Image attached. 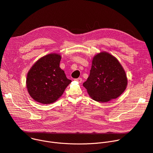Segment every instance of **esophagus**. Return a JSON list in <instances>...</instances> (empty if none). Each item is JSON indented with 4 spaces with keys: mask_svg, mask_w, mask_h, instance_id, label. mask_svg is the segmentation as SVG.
I'll return each instance as SVG.
<instances>
[{
    "mask_svg": "<svg viewBox=\"0 0 153 153\" xmlns=\"http://www.w3.org/2000/svg\"><path fill=\"white\" fill-rule=\"evenodd\" d=\"M75 81L79 82V83H81L82 81V78H81V77H79V78H77V79H75Z\"/></svg>",
    "mask_w": 153,
    "mask_h": 153,
    "instance_id": "34e87169",
    "label": "esophagus"
}]
</instances>
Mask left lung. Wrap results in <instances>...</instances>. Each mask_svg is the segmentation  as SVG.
I'll use <instances>...</instances> for the list:
<instances>
[{"instance_id": "left-lung-1", "label": "left lung", "mask_w": 153, "mask_h": 153, "mask_svg": "<svg viewBox=\"0 0 153 153\" xmlns=\"http://www.w3.org/2000/svg\"><path fill=\"white\" fill-rule=\"evenodd\" d=\"M83 86L93 100L107 102L125 91L127 77L117 59L108 53L102 52L94 57L90 75Z\"/></svg>"}]
</instances>
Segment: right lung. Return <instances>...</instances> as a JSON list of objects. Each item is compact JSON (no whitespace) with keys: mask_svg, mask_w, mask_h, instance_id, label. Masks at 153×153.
Returning a JSON list of instances; mask_svg holds the SVG:
<instances>
[{"mask_svg":"<svg viewBox=\"0 0 153 153\" xmlns=\"http://www.w3.org/2000/svg\"><path fill=\"white\" fill-rule=\"evenodd\" d=\"M60 54H48L38 59L27 74V88L35 101L50 104L57 100L71 82L59 67Z\"/></svg>","mask_w":153,"mask_h":153,"instance_id":"1","label":"right lung"}]
</instances>
